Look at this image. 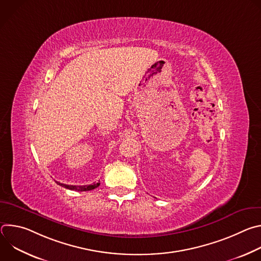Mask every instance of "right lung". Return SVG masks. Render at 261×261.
I'll return each mask as SVG.
<instances>
[{"mask_svg":"<svg viewBox=\"0 0 261 261\" xmlns=\"http://www.w3.org/2000/svg\"><path fill=\"white\" fill-rule=\"evenodd\" d=\"M58 185L62 186V187L66 188V189H69V190H75V191H90V190H93L97 187H99L100 182H93L91 185H85V186H73V185H66V184H62V182H59L57 181Z\"/></svg>","mask_w":261,"mask_h":261,"instance_id":"right-lung-1","label":"right lung"}]
</instances>
